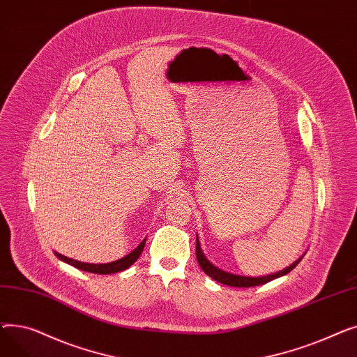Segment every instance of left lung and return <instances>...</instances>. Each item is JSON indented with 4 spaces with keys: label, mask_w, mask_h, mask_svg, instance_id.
I'll return each instance as SVG.
<instances>
[{
    "label": "left lung",
    "mask_w": 357,
    "mask_h": 357,
    "mask_svg": "<svg viewBox=\"0 0 357 357\" xmlns=\"http://www.w3.org/2000/svg\"><path fill=\"white\" fill-rule=\"evenodd\" d=\"M195 253H197V260H198V265L201 266V269L205 272V275H208L210 278H213L214 280L220 284L224 285H229V287H237V288H249V287H257V285H264L271 282V280L284 276L287 273H289L299 261H301L303 257H299L298 260H295L294 264L288 268H285L284 271H279L276 273L272 275H266V276H257V278H252V276H241V275H234L230 272H226L222 269H218L217 266H214L211 261L204 256L201 246H199V241H198V236H197V245H195Z\"/></svg>",
    "instance_id": "8db88e82"
}]
</instances>
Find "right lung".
I'll list each match as a JSON object with an SVG mask.
<instances>
[{"instance_id":"add662e5","label":"right lung","mask_w":357,"mask_h":357,"mask_svg":"<svg viewBox=\"0 0 357 357\" xmlns=\"http://www.w3.org/2000/svg\"><path fill=\"white\" fill-rule=\"evenodd\" d=\"M144 245H146V238L140 243V245L131 252L128 253L127 256L116 260V261H111V264H84V261H78V260H73V259H69L58 252H54V255L58 256L62 261H65V264H69L72 265L73 268L77 269H81L84 272H91V273H98V275H109V273H117V272H121V271H126L128 269L131 265L135 264V261L139 259V256L142 255L143 249H144Z\"/></svg>"}]
</instances>
